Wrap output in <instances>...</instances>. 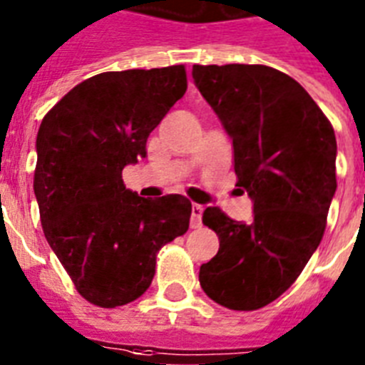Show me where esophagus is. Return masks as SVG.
Instances as JSON below:
<instances>
[{
  "instance_id": "obj_1",
  "label": "esophagus",
  "mask_w": 365,
  "mask_h": 365,
  "mask_svg": "<svg viewBox=\"0 0 365 365\" xmlns=\"http://www.w3.org/2000/svg\"><path fill=\"white\" fill-rule=\"evenodd\" d=\"M201 217H203V205H197V203H194V205H192V217H190L192 228H200Z\"/></svg>"
}]
</instances>
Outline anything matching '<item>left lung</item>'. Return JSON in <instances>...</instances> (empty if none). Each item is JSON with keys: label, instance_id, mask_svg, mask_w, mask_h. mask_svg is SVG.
Instances as JSON below:
<instances>
[{"label": "left lung", "instance_id": "1", "mask_svg": "<svg viewBox=\"0 0 365 365\" xmlns=\"http://www.w3.org/2000/svg\"><path fill=\"white\" fill-rule=\"evenodd\" d=\"M192 77L233 145L237 186L252 222L207 207L220 241L200 267L203 292L233 311H255L292 287L324 235L337 188L330 120L287 73L267 66H194Z\"/></svg>", "mask_w": 365, "mask_h": 365}]
</instances>
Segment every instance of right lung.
Instances as JSON below:
<instances>
[{"instance_id":"obj_1","label":"right lung","mask_w":365,"mask_h":365,"mask_svg":"<svg viewBox=\"0 0 365 365\" xmlns=\"http://www.w3.org/2000/svg\"><path fill=\"white\" fill-rule=\"evenodd\" d=\"M185 92V66L100 73L41 122L34 192L43 232L77 292L98 307L147 292L158 250L188 230L185 196L145 200L122 180Z\"/></svg>"}]
</instances>
